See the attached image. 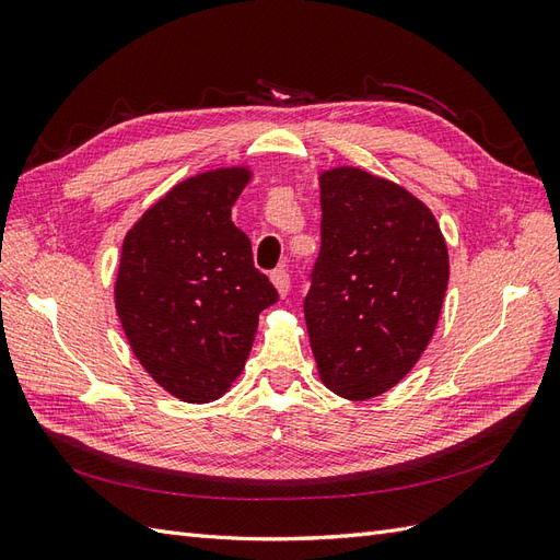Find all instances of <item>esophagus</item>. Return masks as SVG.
Masks as SVG:
<instances>
[{
  "instance_id": "esophagus-1",
  "label": "esophagus",
  "mask_w": 560,
  "mask_h": 560,
  "mask_svg": "<svg viewBox=\"0 0 560 560\" xmlns=\"http://www.w3.org/2000/svg\"><path fill=\"white\" fill-rule=\"evenodd\" d=\"M270 282L276 284L280 296H287V292H290V273H287L284 268H276L273 273H270Z\"/></svg>"
}]
</instances>
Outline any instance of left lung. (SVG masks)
<instances>
[{"mask_svg":"<svg viewBox=\"0 0 560 560\" xmlns=\"http://www.w3.org/2000/svg\"><path fill=\"white\" fill-rule=\"evenodd\" d=\"M322 247L303 301L319 378L346 399L395 387L436 329L448 249L434 214L399 184L319 173Z\"/></svg>","mask_w":560,"mask_h":560,"instance_id":"obj_1","label":"left lung"}]
</instances>
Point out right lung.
I'll use <instances>...</instances> for the list:
<instances>
[{
  "label": "right lung",
  "instance_id": "1",
  "mask_svg": "<svg viewBox=\"0 0 560 560\" xmlns=\"http://www.w3.org/2000/svg\"><path fill=\"white\" fill-rule=\"evenodd\" d=\"M249 177L219 167L179 182L124 241L118 319L147 374L189 404L222 397L241 376L259 313L278 301L231 222Z\"/></svg>",
  "mask_w": 560,
  "mask_h": 560
}]
</instances>
